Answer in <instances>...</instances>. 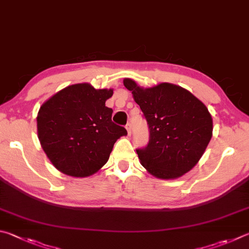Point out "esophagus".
Masks as SVG:
<instances>
[{
	"mask_svg": "<svg viewBox=\"0 0 249 249\" xmlns=\"http://www.w3.org/2000/svg\"><path fill=\"white\" fill-rule=\"evenodd\" d=\"M125 129H127L128 134L130 136V134H131V124H125Z\"/></svg>",
	"mask_w": 249,
	"mask_h": 249,
	"instance_id": "esophagus-1",
	"label": "esophagus"
}]
</instances>
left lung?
Returning a JSON list of instances; mask_svg holds the SVG:
<instances>
[{
    "label": "left lung",
    "mask_w": 249,
    "mask_h": 249,
    "mask_svg": "<svg viewBox=\"0 0 249 249\" xmlns=\"http://www.w3.org/2000/svg\"><path fill=\"white\" fill-rule=\"evenodd\" d=\"M124 84L132 91L149 125V143L137 149L142 166L162 179L189 172L211 140L208 108L190 91L169 83L145 89L130 78H124Z\"/></svg>",
    "instance_id": "obj_1"
}]
</instances>
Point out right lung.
Returning a JSON list of instances; mask_svg holds the SVG:
<instances>
[{"label":"right lung","instance_id":"add662e5","mask_svg":"<svg viewBox=\"0 0 249 249\" xmlns=\"http://www.w3.org/2000/svg\"><path fill=\"white\" fill-rule=\"evenodd\" d=\"M112 89L74 84L61 89L39 109L38 138L56 169L86 177L102 168L115 142L127 130L113 124L112 109L105 103Z\"/></svg>","mask_w":249,"mask_h":249}]
</instances>
